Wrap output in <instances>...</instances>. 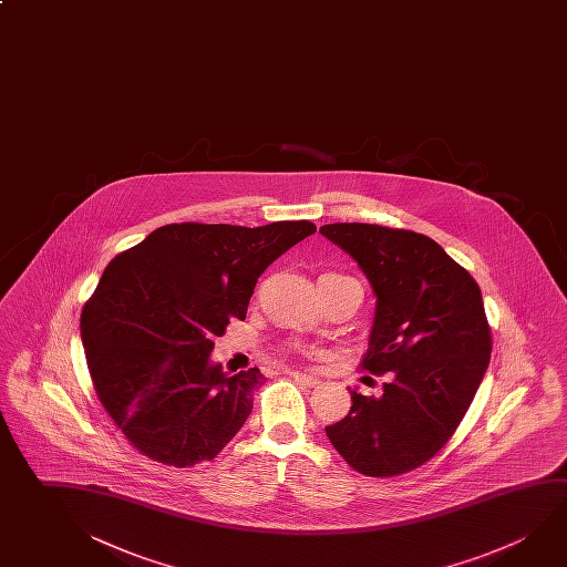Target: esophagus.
<instances>
[{
  "instance_id": "esophagus-1",
  "label": "esophagus",
  "mask_w": 567,
  "mask_h": 567,
  "mask_svg": "<svg viewBox=\"0 0 567 567\" xmlns=\"http://www.w3.org/2000/svg\"><path fill=\"white\" fill-rule=\"evenodd\" d=\"M288 377L292 378L295 382H300V384H305V386H317L320 384V380L315 374H308V372H290Z\"/></svg>"
}]
</instances>
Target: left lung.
<instances>
[{"instance_id": "obj_1", "label": "left lung", "mask_w": 567, "mask_h": 567, "mask_svg": "<svg viewBox=\"0 0 567 567\" xmlns=\"http://www.w3.org/2000/svg\"><path fill=\"white\" fill-rule=\"evenodd\" d=\"M320 233L357 260L377 295L360 367L392 372L380 396L350 390V412L327 436L360 474L398 476L436 456L476 396L492 352L482 292L426 235L367 223Z\"/></svg>"}]
</instances>
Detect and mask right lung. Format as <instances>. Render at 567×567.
I'll list each match as a JSON object with an SVG mask.
<instances>
[{"mask_svg": "<svg viewBox=\"0 0 567 567\" xmlns=\"http://www.w3.org/2000/svg\"><path fill=\"white\" fill-rule=\"evenodd\" d=\"M312 233L308 220L175 223L103 270L81 312V340L101 406L141 454L195 466L239 432L265 377L223 372L209 360L213 338L247 317L260 275Z\"/></svg>", "mask_w": 567, "mask_h": 567, "instance_id": "right-lung-1", "label": "right lung"}]
</instances>
